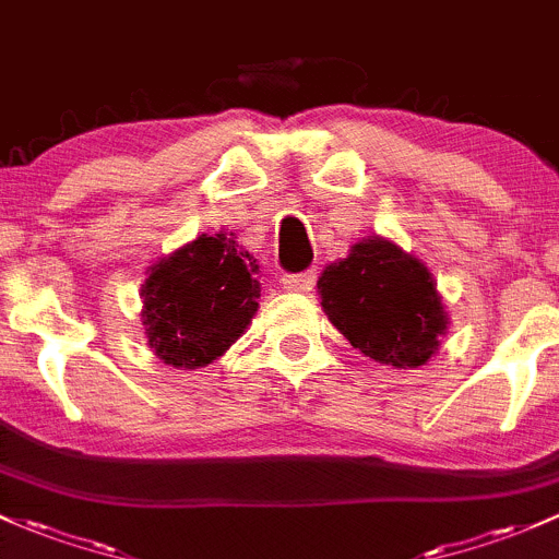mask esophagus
Instances as JSON below:
<instances>
[{
  "instance_id": "obj_1",
  "label": "esophagus",
  "mask_w": 559,
  "mask_h": 559,
  "mask_svg": "<svg viewBox=\"0 0 559 559\" xmlns=\"http://www.w3.org/2000/svg\"><path fill=\"white\" fill-rule=\"evenodd\" d=\"M281 284L289 292H310L316 286V273L313 270H305V273H284Z\"/></svg>"
}]
</instances>
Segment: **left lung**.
<instances>
[{"instance_id":"8db88e82","label":"left lung","mask_w":559,"mask_h":559,"mask_svg":"<svg viewBox=\"0 0 559 559\" xmlns=\"http://www.w3.org/2000/svg\"><path fill=\"white\" fill-rule=\"evenodd\" d=\"M321 308L364 356L413 369L437 354L448 329L437 284L423 262L383 238H367L319 278Z\"/></svg>"}]
</instances>
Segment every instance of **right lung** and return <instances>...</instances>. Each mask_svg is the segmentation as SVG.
Segmentation results:
<instances>
[{
  "mask_svg": "<svg viewBox=\"0 0 559 559\" xmlns=\"http://www.w3.org/2000/svg\"><path fill=\"white\" fill-rule=\"evenodd\" d=\"M230 235H201L150 267L141 316L146 340L166 364L205 367L254 319L260 264L249 251H238Z\"/></svg>",
  "mask_w": 559,
  "mask_h": 559,
  "instance_id": "right-lung-1",
  "label": "right lung"
}]
</instances>
